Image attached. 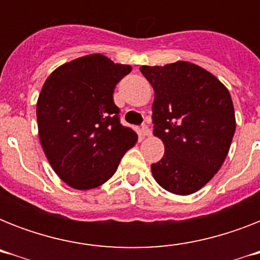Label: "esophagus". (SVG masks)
<instances>
[{
	"mask_svg": "<svg viewBox=\"0 0 260 260\" xmlns=\"http://www.w3.org/2000/svg\"><path fill=\"white\" fill-rule=\"evenodd\" d=\"M140 135H142L143 138H148V136H151V135H152V132H151V129L148 128V126L143 125L142 129H140Z\"/></svg>",
	"mask_w": 260,
	"mask_h": 260,
	"instance_id": "obj_1",
	"label": "esophagus"
}]
</instances>
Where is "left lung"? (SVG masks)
<instances>
[{"mask_svg": "<svg viewBox=\"0 0 260 260\" xmlns=\"http://www.w3.org/2000/svg\"><path fill=\"white\" fill-rule=\"evenodd\" d=\"M154 87V135L165 155L151 165L155 181L178 196L204 187L220 170L236 129L234 102L213 74L194 63L142 66Z\"/></svg>", "mask_w": 260, "mask_h": 260, "instance_id": "obj_1", "label": "left lung"}]
</instances>
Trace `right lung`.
<instances>
[{
	"instance_id": "right-lung-1",
	"label": "right lung",
	"mask_w": 260,
	"mask_h": 260,
	"mask_svg": "<svg viewBox=\"0 0 260 260\" xmlns=\"http://www.w3.org/2000/svg\"><path fill=\"white\" fill-rule=\"evenodd\" d=\"M129 64L101 54L81 56L55 69L39 94V139L52 170L77 190L112 178L138 135L121 125L114 87Z\"/></svg>"
}]
</instances>
